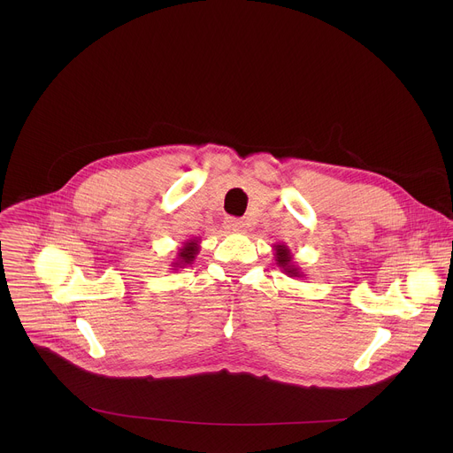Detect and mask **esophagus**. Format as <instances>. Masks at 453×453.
Returning <instances> with one entry per match:
<instances>
[{"label": "esophagus", "instance_id": "1", "mask_svg": "<svg viewBox=\"0 0 453 453\" xmlns=\"http://www.w3.org/2000/svg\"><path fill=\"white\" fill-rule=\"evenodd\" d=\"M226 226H227V229H231V231H243V229H245V222L240 220V219H227V220H226Z\"/></svg>", "mask_w": 453, "mask_h": 453}]
</instances>
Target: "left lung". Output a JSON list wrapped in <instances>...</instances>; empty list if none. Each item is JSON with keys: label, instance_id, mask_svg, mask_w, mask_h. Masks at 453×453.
<instances>
[{"label": "left lung", "instance_id": "8db88e82", "mask_svg": "<svg viewBox=\"0 0 453 453\" xmlns=\"http://www.w3.org/2000/svg\"><path fill=\"white\" fill-rule=\"evenodd\" d=\"M273 250H274V260H276V265L290 278L297 280V278H304V273L301 271V267L297 265V262H294V254L290 250L288 245L285 243H274L273 245Z\"/></svg>", "mask_w": 453, "mask_h": 453}]
</instances>
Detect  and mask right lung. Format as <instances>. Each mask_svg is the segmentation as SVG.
Masks as SVG:
<instances>
[{
	"mask_svg": "<svg viewBox=\"0 0 453 453\" xmlns=\"http://www.w3.org/2000/svg\"><path fill=\"white\" fill-rule=\"evenodd\" d=\"M199 250H201V238L199 236H193L191 240L182 242V245L177 249V256L173 257V262L170 264L172 271L184 269V267L191 265L193 262H196Z\"/></svg>",
	"mask_w": 453,
	"mask_h": 453,
	"instance_id": "add662e5",
	"label": "right lung"
}]
</instances>
